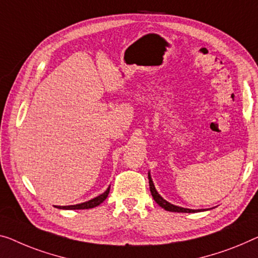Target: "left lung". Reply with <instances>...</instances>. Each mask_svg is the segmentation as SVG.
I'll return each mask as SVG.
<instances>
[{
	"label": "left lung",
	"mask_w": 258,
	"mask_h": 258,
	"mask_svg": "<svg viewBox=\"0 0 258 258\" xmlns=\"http://www.w3.org/2000/svg\"><path fill=\"white\" fill-rule=\"evenodd\" d=\"M148 179H149V189H151V194L153 196L154 201H155L159 205L164 209L166 211H169V212H178V213H196V212H202V211L205 210H191V209H184V207L180 206H176L172 205L169 202H167L166 199H163L161 196L159 195V192L156 191L155 185H154L153 179L151 177V172H148Z\"/></svg>",
	"instance_id": "1"
}]
</instances>
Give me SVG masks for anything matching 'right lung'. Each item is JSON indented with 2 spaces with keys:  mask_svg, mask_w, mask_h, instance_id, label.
I'll return each instance as SVG.
<instances>
[{
  "mask_svg": "<svg viewBox=\"0 0 258 258\" xmlns=\"http://www.w3.org/2000/svg\"><path fill=\"white\" fill-rule=\"evenodd\" d=\"M110 192V186L107 187L106 191L104 194L99 195L98 197L96 198H92L90 201H88L86 203H81V204H76V205H69V206H54L56 209H60V210H87V209H92V207H96L98 206L99 204H102L103 202L105 201L107 195H109Z\"/></svg>",
  "mask_w": 258,
  "mask_h": 258,
  "instance_id": "add662e5",
  "label": "right lung"
}]
</instances>
